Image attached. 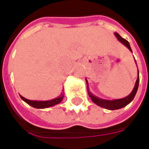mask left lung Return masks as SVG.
I'll use <instances>...</instances> for the list:
<instances>
[{
    "label": "left lung",
    "instance_id": "8db88e82",
    "mask_svg": "<svg viewBox=\"0 0 149 149\" xmlns=\"http://www.w3.org/2000/svg\"><path fill=\"white\" fill-rule=\"evenodd\" d=\"M116 37H117V39L122 43L124 44L127 48H128L130 51L132 52L131 47H130V45L127 40L124 39L123 37H121L118 33H115ZM139 81H140V78H139V72H138V77L137 80L136 81V84H135L134 88L132 92L130 95H128V97H125V98H122V99H118V100H103V99H100L98 97H95L93 94H91L89 93V91L88 89V93L89 95V97H91L92 100L93 101L94 103L97 104V105L102 107V108H104V109H107L109 110H116L119 109H121L123 107L126 106L127 104L131 102L132 100H133V98L135 97V95L138 89V86H139ZM87 86H88V82H87Z\"/></svg>",
    "mask_w": 149,
    "mask_h": 149
}]
</instances>
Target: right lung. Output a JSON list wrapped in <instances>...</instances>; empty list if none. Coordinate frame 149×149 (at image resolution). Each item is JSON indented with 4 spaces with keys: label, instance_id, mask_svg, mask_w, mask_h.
I'll list each match as a JSON object with an SVG mask.
<instances>
[{
    "label": "right lung",
    "instance_id": "add662e5",
    "mask_svg": "<svg viewBox=\"0 0 149 149\" xmlns=\"http://www.w3.org/2000/svg\"><path fill=\"white\" fill-rule=\"evenodd\" d=\"M63 97H64V95L61 94L60 97L56 98V99H53V100H46V101H35V100H28L26 98H24L22 96H21V98L24 101H25L26 103L29 104L32 107L37 108V109H45V108H49V107L53 106L55 104H57L61 103V101L63 99Z\"/></svg>",
    "mask_w": 149,
    "mask_h": 149
}]
</instances>
